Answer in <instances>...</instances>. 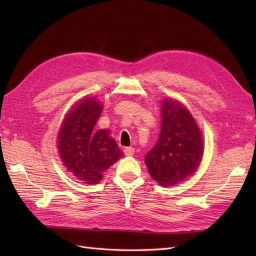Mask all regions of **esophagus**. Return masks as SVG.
Returning <instances> with one entry per match:
<instances>
[{"label": "esophagus", "mask_w": 256, "mask_h": 256, "mask_svg": "<svg viewBox=\"0 0 256 256\" xmlns=\"http://www.w3.org/2000/svg\"><path fill=\"white\" fill-rule=\"evenodd\" d=\"M124 154H125L126 156H134V147H131V146L125 147V148H124Z\"/></svg>", "instance_id": "obj_1"}]
</instances>
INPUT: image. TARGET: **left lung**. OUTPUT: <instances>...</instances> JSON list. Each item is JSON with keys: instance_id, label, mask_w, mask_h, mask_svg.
<instances>
[{"instance_id": "left-lung-1", "label": "left lung", "mask_w": 256, "mask_h": 256, "mask_svg": "<svg viewBox=\"0 0 256 256\" xmlns=\"http://www.w3.org/2000/svg\"><path fill=\"white\" fill-rule=\"evenodd\" d=\"M161 106L160 136L156 145L146 154L145 164L154 180L168 187L196 171L204 146L194 118L182 104L166 99Z\"/></svg>"}]
</instances>
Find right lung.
<instances>
[{
  "label": "right lung",
  "mask_w": 256,
  "mask_h": 256,
  "mask_svg": "<svg viewBox=\"0 0 256 256\" xmlns=\"http://www.w3.org/2000/svg\"><path fill=\"white\" fill-rule=\"evenodd\" d=\"M102 112L95 97L80 100L68 112L58 132L60 157L69 172L86 184H97L122 154L106 129L94 131Z\"/></svg>",
  "instance_id": "1"
}]
</instances>
